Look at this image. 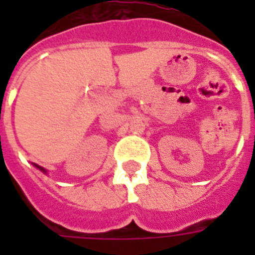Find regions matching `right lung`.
Masks as SVG:
<instances>
[{"mask_svg": "<svg viewBox=\"0 0 255 255\" xmlns=\"http://www.w3.org/2000/svg\"><path fill=\"white\" fill-rule=\"evenodd\" d=\"M34 166H35V168H38V169H39V171L43 172V173H47V171H46V169H45V168H42V166L36 165V164H34Z\"/></svg>", "mask_w": 255, "mask_h": 255, "instance_id": "obj_1", "label": "right lung"}]
</instances>
